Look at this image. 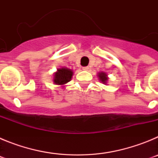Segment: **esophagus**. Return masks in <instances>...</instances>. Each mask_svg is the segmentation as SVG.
<instances>
[{
  "instance_id": "esophagus-1",
  "label": "esophagus",
  "mask_w": 158,
  "mask_h": 158,
  "mask_svg": "<svg viewBox=\"0 0 158 158\" xmlns=\"http://www.w3.org/2000/svg\"><path fill=\"white\" fill-rule=\"evenodd\" d=\"M89 68L88 66H85V67H83V68H82V69H84V70H86V71L89 70Z\"/></svg>"
}]
</instances>
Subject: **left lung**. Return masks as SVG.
Wrapping results in <instances>:
<instances>
[{
  "mask_svg": "<svg viewBox=\"0 0 158 158\" xmlns=\"http://www.w3.org/2000/svg\"><path fill=\"white\" fill-rule=\"evenodd\" d=\"M99 77H100V80L102 82L106 83V81H107V77L105 73H99Z\"/></svg>",
  "mask_w": 158,
  "mask_h": 158,
  "instance_id": "obj_1",
  "label": "left lung"
}]
</instances>
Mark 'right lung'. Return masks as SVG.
<instances>
[{"label":"right lung","instance_id":"1","mask_svg":"<svg viewBox=\"0 0 158 158\" xmlns=\"http://www.w3.org/2000/svg\"><path fill=\"white\" fill-rule=\"evenodd\" d=\"M73 72L71 69L67 68L58 69V72L54 74V82L56 85H64L70 81Z\"/></svg>","mask_w":158,"mask_h":158}]
</instances>
